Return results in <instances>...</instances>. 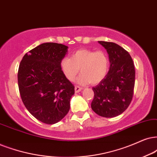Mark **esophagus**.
I'll list each match as a JSON object with an SVG mask.
<instances>
[{
	"instance_id": "1",
	"label": "esophagus",
	"mask_w": 157,
	"mask_h": 157,
	"mask_svg": "<svg viewBox=\"0 0 157 157\" xmlns=\"http://www.w3.org/2000/svg\"><path fill=\"white\" fill-rule=\"evenodd\" d=\"M81 90H82V88H81L80 87H79V86H75V93H79V92H80V91H81Z\"/></svg>"
}]
</instances>
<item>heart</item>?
<instances>
[{"instance_id": "obj_1", "label": "heart", "mask_w": 157, "mask_h": 157, "mask_svg": "<svg viewBox=\"0 0 157 157\" xmlns=\"http://www.w3.org/2000/svg\"><path fill=\"white\" fill-rule=\"evenodd\" d=\"M60 67L67 80L72 81L79 71L82 72L77 82L80 85L98 84L104 80L109 68L108 55L103 51H92L82 48L74 52L71 59L64 57Z\"/></svg>"}]
</instances>
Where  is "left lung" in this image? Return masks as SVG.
Listing matches in <instances>:
<instances>
[{"label":"left lung","instance_id":"8db88e82","mask_svg":"<svg viewBox=\"0 0 157 157\" xmlns=\"http://www.w3.org/2000/svg\"><path fill=\"white\" fill-rule=\"evenodd\" d=\"M106 49L110 67L106 76L93 87V112L99 116L112 118L125 111L133 96L136 72L128 51L114 43L98 41Z\"/></svg>","mask_w":157,"mask_h":157}]
</instances>
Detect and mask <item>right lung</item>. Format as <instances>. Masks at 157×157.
I'll return each mask as SVG.
<instances>
[{
  "label": "right lung",
  "instance_id": "right-lung-1",
  "mask_svg": "<svg viewBox=\"0 0 157 157\" xmlns=\"http://www.w3.org/2000/svg\"><path fill=\"white\" fill-rule=\"evenodd\" d=\"M68 46L45 43L32 49L21 59L18 85L23 104L29 113L45 124H55L66 116L75 87L60 67Z\"/></svg>",
  "mask_w": 157,
  "mask_h": 157
}]
</instances>
